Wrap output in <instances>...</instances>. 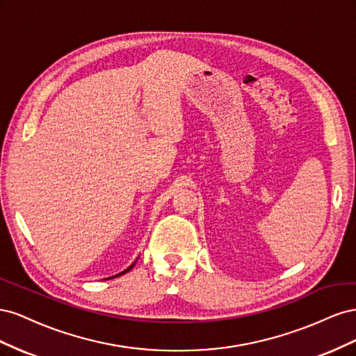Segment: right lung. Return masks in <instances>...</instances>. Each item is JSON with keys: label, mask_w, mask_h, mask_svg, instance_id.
Instances as JSON below:
<instances>
[{"label": "right lung", "mask_w": 356, "mask_h": 356, "mask_svg": "<svg viewBox=\"0 0 356 356\" xmlns=\"http://www.w3.org/2000/svg\"><path fill=\"white\" fill-rule=\"evenodd\" d=\"M135 263H136V261H135ZM135 263H134L132 266H129V267L126 268V270H123L122 273H118V275H115V276H111V277H108V279H113V277H117V276H120V275H124V273H127V272H129V270H131V268H132V267L135 266Z\"/></svg>", "instance_id": "right-lung-1"}]
</instances>
